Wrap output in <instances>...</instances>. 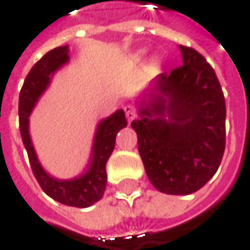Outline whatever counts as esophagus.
Here are the masks:
<instances>
[{"instance_id":"34e87169","label":"esophagus","mask_w":250,"mask_h":250,"mask_svg":"<svg viewBox=\"0 0 250 250\" xmlns=\"http://www.w3.org/2000/svg\"><path fill=\"white\" fill-rule=\"evenodd\" d=\"M124 112H125V116H126V121L128 122H132L137 116V112H135V107L132 104H125L124 106Z\"/></svg>"}]
</instances>
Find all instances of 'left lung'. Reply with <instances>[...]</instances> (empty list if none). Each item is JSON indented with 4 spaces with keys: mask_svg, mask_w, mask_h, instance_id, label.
<instances>
[{
    "mask_svg": "<svg viewBox=\"0 0 250 250\" xmlns=\"http://www.w3.org/2000/svg\"><path fill=\"white\" fill-rule=\"evenodd\" d=\"M183 64L161 73L138 100L131 122L150 183L167 194H191L216 172L226 148V100L212 66L180 45Z\"/></svg>",
    "mask_w": 250,
    "mask_h": 250,
    "instance_id": "obj_1",
    "label": "left lung"
}]
</instances>
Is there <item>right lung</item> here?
<instances>
[{
    "label": "right lung",
    "mask_w": 250,
    "mask_h": 250,
    "mask_svg": "<svg viewBox=\"0 0 250 250\" xmlns=\"http://www.w3.org/2000/svg\"><path fill=\"white\" fill-rule=\"evenodd\" d=\"M67 62L69 47H57L38 60L27 73L19 97L20 134L29 156L30 168H32V172L44 193L66 206L88 208L99 202L104 194L107 183L106 164L115 148L116 134L126 126V118L124 110L119 109L113 115L99 122L91 147L89 164L81 175L69 180H59L50 175L41 165L32 144V138L29 134V116L40 97L48 88L51 76Z\"/></svg>",
    "instance_id": "add662e5"
}]
</instances>
